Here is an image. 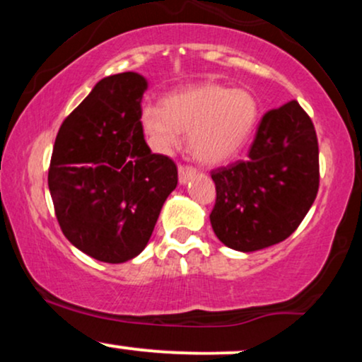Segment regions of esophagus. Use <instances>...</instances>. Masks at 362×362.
<instances>
[{
    "label": "esophagus",
    "mask_w": 362,
    "mask_h": 362,
    "mask_svg": "<svg viewBox=\"0 0 362 362\" xmlns=\"http://www.w3.org/2000/svg\"><path fill=\"white\" fill-rule=\"evenodd\" d=\"M195 175V170L192 167H187V165H180L178 167V182L180 184H187Z\"/></svg>",
    "instance_id": "1"
}]
</instances>
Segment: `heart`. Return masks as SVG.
I'll list each match as a JSON object with an SVG mask.
<instances>
[{"label":"heart","instance_id":"b5f03b06","mask_svg":"<svg viewBox=\"0 0 362 362\" xmlns=\"http://www.w3.org/2000/svg\"><path fill=\"white\" fill-rule=\"evenodd\" d=\"M141 127L160 151L177 148L189 134L194 158L221 165L242 151L259 120V103L248 90L202 83L168 95L161 107L141 109Z\"/></svg>","mask_w":362,"mask_h":362}]
</instances>
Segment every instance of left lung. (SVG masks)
Here are the masks:
<instances>
[{"label":"left lung","mask_w":362,"mask_h":362,"mask_svg":"<svg viewBox=\"0 0 362 362\" xmlns=\"http://www.w3.org/2000/svg\"><path fill=\"white\" fill-rule=\"evenodd\" d=\"M216 204L211 224L226 247L267 248L294 233L317 197L318 139L296 100L269 110L248 158L213 170Z\"/></svg>","instance_id":"1"}]
</instances>
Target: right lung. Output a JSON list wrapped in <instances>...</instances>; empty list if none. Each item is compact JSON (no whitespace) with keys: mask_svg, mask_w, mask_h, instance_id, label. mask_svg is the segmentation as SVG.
Instances as JSON below:
<instances>
[{"mask_svg":"<svg viewBox=\"0 0 362 362\" xmlns=\"http://www.w3.org/2000/svg\"><path fill=\"white\" fill-rule=\"evenodd\" d=\"M138 73L103 78L74 109L54 143L49 190L62 233L78 250L122 264L144 250L177 165L144 141Z\"/></svg>","mask_w":362,"mask_h":362,"instance_id":"1","label":"right lung"}]
</instances>
